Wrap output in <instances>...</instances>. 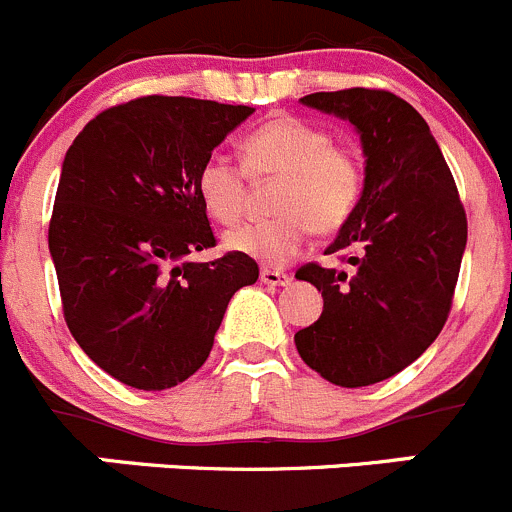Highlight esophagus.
Returning a JSON list of instances; mask_svg holds the SVG:
<instances>
[{
  "label": "esophagus",
  "instance_id": "esophagus-1",
  "mask_svg": "<svg viewBox=\"0 0 512 512\" xmlns=\"http://www.w3.org/2000/svg\"><path fill=\"white\" fill-rule=\"evenodd\" d=\"M261 281L266 283V286H288V283H291V276L278 271V268H261Z\"/></svg>",
  "mask_w": 512,
  "mask_h": 512
}]
</instances>
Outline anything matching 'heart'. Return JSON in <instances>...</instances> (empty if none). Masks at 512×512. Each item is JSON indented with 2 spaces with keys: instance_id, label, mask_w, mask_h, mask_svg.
<instances>
[{
  "instance_id": "1",
  "label": "heart",
  "mask_w": 512,
  "mask_h": 512,
  "mask_svg": "<svg viewBox=\"0 0 512 512\" xmlns=\"http://www.w3.org/2000/svg\"><path fill=\"white\" fill-rule=\"evenodd\" d=\"M254 181L276 179L271 219L229 231L226 249L283 266L306 246L311 231L336 234L348 224L366 191V164L346 144H336L321 124L298 116H273L241 139V166L211 156L196 174V194L214 221L234 226L244 216Z\"/></svg>"
}]
</instances>
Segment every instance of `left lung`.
Here are the masks:
<instances>
[{
    "instance_id": "1",
    "label": "left lung",
    "mask_w": 512,
    "mask_h": 512,
    "mask_svg": "<svg viewBox=\"0 0 512 512\" xmlns=\"http://www.w3.org/2000/svg\"><path fill=\"white\" fill-rule=\"evenodd\" d=\"M301 101L356 126L366 191L326 249L356 271L318 263L296 271L323 296V313L296 333V348L326 381L371 386L411 366L443 331L468 219L426 119L401 96L353 86Z\"/></svg>"
}]
</instances>
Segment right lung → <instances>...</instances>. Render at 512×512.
Masks as SVG:
<instances>
[{
  "label": "right lung",
  "instance_id": "1",
  "mask_svg": "<svg viewBox=\"0 0 512 512\" xmlns=\"http://www.w3.org/2000/svg\"><path fill=\"white\" fill-rule=\"evenodd\" d=\"M251 106L141 96L89 121L69 146L49 221L64 321L101 371L164 391L209 358L226 306L258 278L216 246L196 174Z\"/></svg>",
  "mask_w": 512,
  "mask_h": 512
}]
</instances>
